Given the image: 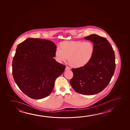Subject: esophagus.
Returning <instances> with one entry per match:
<instances>
[{
	"label": "esophagus",
	"mask_w": 130,
	"mask_h": 130,
	"mask_svg": "<svg viewBox=\"0 0 130 130\" xmlns=\"http://www.w3.org/2000/svg\"><path fill=\"white\" fill-rule=\"evenodd\" d=\"M70 70V68L68 66H66V68H65V70Z\"/></svg>",
	"instance_id": "obj_1"
}]
</instances>
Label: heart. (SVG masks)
Segmentation results:
<instances>
[{
  "label": "heart",
  "mask_w": 130,
  "mask_h": 130,
  "mask_svg": "<svg viewBox=\"0 0 130 130\" xmlns=\"http://www.w3.org/2000/svg\"><path fill=\"white\" fill-rule=\"evenodd\" d=\"M56 50V58L58 61H65L74 68H81L90 61L94 52V47L89 42H64Z\"/></svg>",
  "instance_id": "b5f03b06"
}]
</instances>
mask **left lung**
Segmentation results:
<instances>
[{
	"instance_id": "obj_1",
	"label": "left lung",
	"mask_w": 130,
	"mask_h": 130,
	"mask_svg": "<svg viewBox=\"0 0 130 130\" xmlns=\"http://www.w3.org/2000/svg\"><path fill=\"white\" fill-rule=\"evenodd\" d=\"M85 39L93 43V55L85 66L72 68L73 76L70 83L75 92L91 95L102 91L110 83L116 68L115 53L105 38L92 34Z\"/></svg>"
}]
</instances>
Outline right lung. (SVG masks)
Masks as SVG:
<instances>
[{
  "mask_svg": "<svg viewBox=\"0 0 130 130\" xmlns=\"http://www.w3.org/2000/svg\"><path fill=\"white\" fill-rule=\"evenodd\" d=\"M56 45L51 41L28 38L18 45L12 63L13 77L30 98L39 99L51 93L56 79L66 66L57 62Z\"/></svg>",
  "mask_w": 130,
  "mask_h": 130,
  "instance_id": "obj_1",
  "label": "right lung"
}]
</instances>
